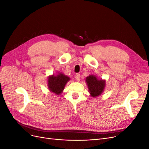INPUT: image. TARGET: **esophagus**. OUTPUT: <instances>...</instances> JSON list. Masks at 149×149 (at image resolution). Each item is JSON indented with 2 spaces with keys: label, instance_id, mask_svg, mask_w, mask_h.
Masks as SVG:
<instances>
[{
  "label": "esophagus",
  "instance_id": "34e87169",
  "mask_svg": "<svg viewBox=\"0 0 149 149\" xmlns=\"http://www.w3.org/2000/svg\"><path fill=\"white\" fill-rule=\"evenodd\" d=\"M75 79H76L77 81H80V74H77L75 75Z\"/></svg>",
  "mask_w": 149,
  "mask_h": 149
}]
</instances>
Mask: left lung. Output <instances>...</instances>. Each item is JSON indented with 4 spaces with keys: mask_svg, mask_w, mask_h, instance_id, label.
Listing matches in <instances>:
<instances>
[{
    "mask_svg": "<svg viewBox=\"0 0 149 149\" xmlns=\"http://www.w3.org/2000/svg\"><path fill=\"white\" fill-rule=\"evenodd\" d=\"M86 84L88 86L89 91L92 97H96L103 92L105 87V81L98 80L96 77L90 75L86 79Z\"/></svg>",
    "mask_w": 149,
    "mask_h": 149,
    "instance_id": "left-lung-1",
    "label": "left lung"
}]
</instances>
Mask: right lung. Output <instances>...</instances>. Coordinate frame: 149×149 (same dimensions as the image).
Masks as SVG:
<instances>
[{"mask_svg":"<svg viewBox=\"0 0 149 149\" xmlns=\"http://www.w3.org/2000/svg\"><path fill=\"white\" fill-rule=\"evenodd\" d=\"M69 80V77L61 73L56 76L53 75L49 77L48 80L49 90L59 95L63 92L65 84Z\"/></svg>","mask_w":149,"mask_h":149,"instance_id":"1","label":"right lung"}]
</instances>
